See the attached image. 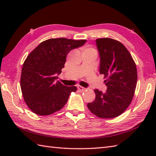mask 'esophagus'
Segmentation results:
<instances>
[{"label": "esophagus", "instance_id": "obj_1", "mask_svg": "<svg viewBox=\"0 0 156 156\" xmlns=\"http://www.w3.org/2000/svg\"><path fill=\"white\" fill-rule=\"evenodd\" d=\"M77 88H78V90H80V92H83V91H84L86 90L85 88L81 87V86H78Z\"/></svg>", "mask_w": 156, "mask_h": 156}]
</instances>
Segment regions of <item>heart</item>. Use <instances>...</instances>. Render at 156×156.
Wrapping results in <instances>:
<instances>
[{
	"label": "heart",
	"mask_w": 156,
	"mask_h": 156,
	"mask_svg": "<svg viewBox=\"0 0 156 156\" xmlns=\"http://www.w3.org/2000/svg\"><path fill=\"white\" fill-rule=\"evenodd\" d=\"M83 51L90 52V53H93V54H97V51H96V49H94V48H84Z\"/></svg>",
	"instance_id": "1"
}]
</instances>
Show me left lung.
Here are the masks:
<instances>
[{
    "label": "left lung",
    "mask_w": 156,
    "mask_h": 156,
    "mask_svg": "<svg viewBox=\"0 0 156 156\" xmlns=\"http://www.w3.org/2000/svg\"><path fill=\"white\" fill-rule=\"evenodd\" d=\"M100 56L99 72L104 75L107 90L96 89L94 101L87 104L99 118L111 119L121 115L131 104L137 81L135 63L121 42L111 38L96 39Z\"/></svg>",
    "instance_id": "8db88e82"
}]
</instances>
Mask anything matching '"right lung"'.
<instances>
[{
    "label": "right lung",
    "mask_w": 156,
    "mask_h": 156,
    "mask_svg": "<svg viewBox=\"0 0 156 156\" xmlns=\"http://www.w3.org/2000/svg\"><path fill=\"white\" fill-rule=\"evenodd\" d=\"M87 40L49 39L41 42L26 58L23 66L21 88L28 107L39 115L58 111L67 102L76 87H66L56 80L64 68L66 56Z\"/></svg>",
    "instance_id": "right-lung-1"
}]
</instances>
